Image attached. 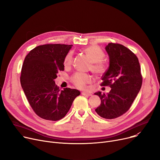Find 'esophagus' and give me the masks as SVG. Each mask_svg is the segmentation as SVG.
<instances>
[{
    "label": "esophagus",
    "instance_id": "34e87169",
    "mask_svg": "<svg viewBox=\"0 0 160 160\" xmlns=\"http://www.w3.org/2000/svg\"><path fill=\"white\" fill-rule=\"evenodd\" d=\"M82 94L83 95H86V96H91L92 94L91 93H89V92H86V91H82Z\"/></svg>",
    "mask_w": 160,
    "mask_h": 160
}]
</instances>
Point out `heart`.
I'll list each match as a JSON object with an SVG mask.
<instances>
[{
  "label": "heart",
  "instance_id": "obj_1",
  "mask_svg": "<svg viewBox=\"0 0 160 160\" xmlns=\"http://www.w3.org/2000/svg\"><path fill=\"white\" fill-rule=\"evenodd\" d=\"M85 53L89 56L92 62L91 69L97 74H102L106 69V65L102 62L104 57L102 50L95 45L90 46L84 49ZM72 61V53L71 52L67 54L65 58L64 64L69 65ZM72 81L74 85L80 89L86 87V84L92 82V77L85 73H77L72 77Z\"/></svg>",
  "mask_w": 160,
  "mask_h": 160
}]
</instances>
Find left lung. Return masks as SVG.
<instances>
[{
    "mask_svg": "<svg viewBox=\"0 0 160 160\" xmlns=\"http://www.w3.org/2000/svg\"><path fill=\"white\" fill-rule=\"evenodd\" d=\"M105 49L110 63L101 85L112 89L106 95L101 91L95 93L101 100L95 112L104 119H112L129 110L141 88L142 76L138 58L130 49L112 43Z\"/></svg>",
    "mask_w": 160,
    "mask_h": 160,
    "instance_id": "8db88e82",
    "label": "left lung"
}]
</instances>
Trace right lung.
<instances>
[{
	"instance_id": "obj_1",
	"label": "right lung",
	"mask_w": 160,
	"mask_h": 160,
	"mask_svg": "<svg viewBox=\"0 0 160 160\" xmlns=\"http://www.w3.org/2000/svg\"><path fill=\"white\" fill-rule=\"evenodd\" d=\"M72 45L47 44L38 46L25 57L21 84L33 110L41 118L58 121L70 110L80 91L55 84L60 71L64 70L65 58Z\"/></svg>"
}]
</instances>
